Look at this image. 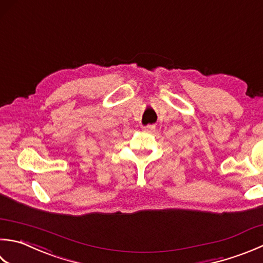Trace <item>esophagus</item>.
I'll list each match as a JSON object with an SVG mask.
<instances>
[{
  "instance_id": "34e87169",
  "label": "esophagus",
  "mask_w": 263,
  "mask_h": 263,
  "mask_svg": "<svg viewBox=\"0 0 263 263\" xmlns=\"http://www.w3.org/2000/svg\"><path fill=\"white\" fill-rule=\"evenodd\" d=\"M142 130L145 132H153L154 130H155V125H152V124H148L146 126L142 127Z\"/></svg>"
}]
</instances>
